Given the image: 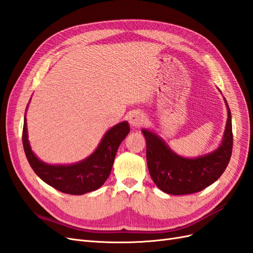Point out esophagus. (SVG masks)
<instances>
[{
	"mask_svg": "<svg viewBox=\"0 0 253 253\" xmlns=\"http://www.w3.org/2000/svg\"><path fill=\"white\" fill-rule=\"evenodd\" d=\"M128 121H129V125H131L133 127H139L145 122V115L140 111L134 112L133 114H131V116H129Z\"/></svg>",
	"mask_w": 253,
	"mask_h": 253,
	"instance_id": "34e87169",
	"label": "esophagus"
}]
</instances>
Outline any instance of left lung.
<instances>
[{
  "label": "left lung",
  "instance_id": "left-lung-1",
  "mask_svg": "<svg viewBox=\"0 0 253 253\" xmlns=\"http://www.w3.org/2000/svg\"><path fill=\"white\" fill-rule=\"evenodd\" d=\"M226 104L228 120L224 140L217 150L202 157L191 159L176 155L157 135L143 129L148 169L160 190L172 195L196 193L212 185L224 173L233 147L231 112L227 101Z\"/></svg>",
  "mask_w": 253,
  "mask_h": 253
}]
</instances>
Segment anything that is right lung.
Instances as JSON below:
<instances>
[{"mask_svg":"<svg viewBox=\"0 0 253 253\" xmlns=\"http://www.w3.org/2000/svg\"><path fill=\"white\" fill-rule=\"evenodd\" d=\"M129 132L126 121L110 128L97 150L81 163L71 166H50L34 154L27 139L26 119L23 126V147L30 167L39 177L60 192L81 195L100 188L108 179L120 143Z\"/></svg>","mask_w":253,"mask_h":253,"instance_id":"add662e5","label":"right lung"}]
</instances>
